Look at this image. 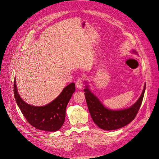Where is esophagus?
<instances>
[{"mask_svg":"<svg viewBox=\"0 0 159 159\" xmlns=\"http://www.w3.org/2000/svg\"><path fill=\"white\" fill-rule=\"evenodd\" d=\"M83 81H84V78L82 77H79L77 81H76V85L77 88L79 89H82L83 87Z\"/></svg>","mask_w":159,"mask_h":159,"instance_id":"34e87169","label":"esophagus"}]
</instances>
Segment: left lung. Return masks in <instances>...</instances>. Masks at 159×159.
<instances>
[{
  "mask_svg": "<svg viewBox=\"0 0 159 159\" xmlns=\"http://www.w3.org/2000/svg\"><path fill=\"white\" fill-rule=\"evenodd\" d=\"M132 52L137 53L135 50ZM146 84L138 101L127 109L111 110L106 108L98 98L89 90L88 86L84 89L88 107L93 122L97 126L104 130H114L126 126L133 119L140 109L143 102Z\"/></svg>",
  "mask_w": 159,
  "mask_h": 159,
  "instance_id": "obj_1",
  "label": "left lung"
}]
</instances>
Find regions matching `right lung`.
I'll list each match as a JSON object with an SVG mask.
<instances>
[{
    "label": "right lung",
    "instance_id": "obj_1",
    "mask_svg": "<svg viewBox=\"0 0 159 159\" xmlns=\"http://www.w3.org/2000/svg\"><path fill=\"white\" fill-rule=\"evenodd\" d=\"M14 95L15 101L27 121L36 129L56 131L64 122L66 109L75 91V84L72 82L66 86L61 93L49 104L44 106H34L25 102L20 97L14 80Z\"/></svg>",
    "mask_w": 159,
    "mask_h": 159
}]
</instances>
